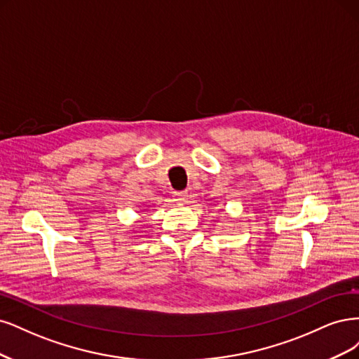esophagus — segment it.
I'll list each match as a JSON object with an SVG mask.
<instances>
[{"instance_id":"34e87169","label":"esophagus","mask_w":359,"mask_h":359,"mask_svg":"<svg viewBox=\"0 0 359 359\" xmlns=\"http://www.w3.org/2000/svg\"><path fill=\"white\" fill-rule=\"evenodd\" d=\"M188 192L187 191H180V192H175V200L179 203H184L188 200Z\"/></svg>"}]
</instances>
